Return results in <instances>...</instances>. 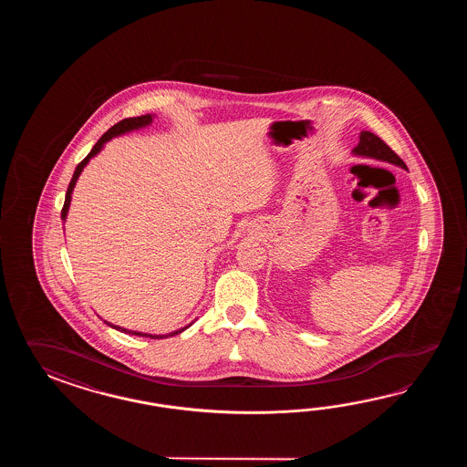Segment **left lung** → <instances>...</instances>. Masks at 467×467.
Returning <instances> with one entry per match:
<instances>
[{
    "label": "left lung",
    "mask_w": 467,
    "mask_h": 467,
    "mask_svg": "<svg viewBox=\"0 0 467 467\" xmlns=\"http://www.w3.org/2000/svg\"><path fill=\"white\" fill-rule=\"evenodd\" d=\"M354 153L389 161L392 165H399V167L406 169V163L397 155L396 151L390 149L384 140L379 139L378 135H374L370 131L360 133V141H358V147L354 149Z\"/></svg>",
    "instance_id": "left-lung-1"
}]
</instances>
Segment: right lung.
Instances as JSON below:
<instances>
[{
    "label": "right lung",
    "instance_id": "right-lung-1",
    "mask_svg": "<svg viewBox=\"0 0 467 467\" xmlns=\"http://www.w3.org/2000/svg\"><path fill=\"white\" fill-rule=\"evenodd\" d=\"M150 121H151V115H141V117H133V119H123L119 123H115L111 129L107 131V133H103L101 135V139L95 143V147L91 149L88 155L85 157V159L81 160L78 163V167L75 169V173H73V177L70 180V185H68V190H67V195H65V203H63V209H61V219L65 220L67 217V213H68V207H70V200H71V192H73V187H75V183H77V180H78L79 173H81V170L83 167L88 163V160L91 157H95L97 153H99L101 147H103V143L105 141H109L111 137H117V135H121V133H125V131H130V130L140 129V127H145V125H149ZM109 324V322H107ZM109 327L117 328V330H121V332H125V334H131V336H140V337H150V338H163V337H171V336H177L180 332H183L185 328H180V330H175V332H171V334H167V336H151V334H141V332H135V330H127V328L119 327V326H113V324H109Z\"/></svg>",
    "mask_w": 467,
    "mask_h": 467
}]
</instances>
